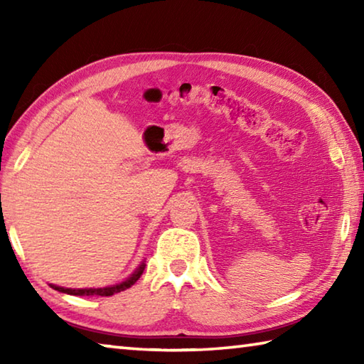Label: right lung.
<instances>
[{"label": "right lung", "mask_w": 364, "mask_h": 364, "mask_svg": "<svg viewBox=\"0 0 364 364\" xmlns=\"http://www.w3.org/2000/svg\"><path fill=\"white\" fill-rule=\"evenodd\" d=\"M144 263H141L139 267L136 268V271L130 276V278H127L123 282H119V284L115 286H109V287H97V289H67V287H60V286H54V284H49L51 286L54 291H59L63 294H70V295H80V297H85V295H97V297H110V295H114L117 292H122L125 291V289L132 287L134 282H136L141 274H143L144 271Z\"/></svg>", "instance_id": "1"}]
</instances>
